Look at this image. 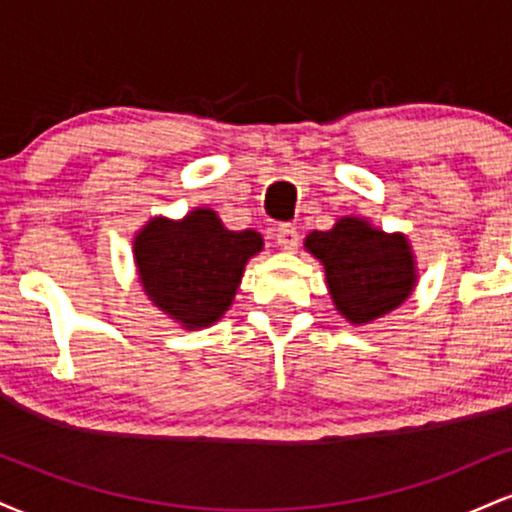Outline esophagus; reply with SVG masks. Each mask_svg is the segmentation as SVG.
I'll return each instance as SVG.
<instances>
[{
	"label": "esophagus",
	"instance_id": "34e87169",
	"mask_svg": "<svg viewBox=\"0 0 512 512\" xmlns=\"http://www.w3.org/2000/svg\"><path fill=\"white\" fill-rule=\"evenodd\" d=\"M274 238H276V243H279V248H284V250H296L298 243H301L298 231L291 226V223H281V226L276 228Z\"/></svg>",
	"mask_w": 512,
	"mask_h": 512
}]
</instances>
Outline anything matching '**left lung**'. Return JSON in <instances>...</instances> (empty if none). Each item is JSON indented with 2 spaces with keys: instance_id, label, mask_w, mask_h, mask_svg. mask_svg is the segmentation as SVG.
I'll list each match as a JSON object with an SVG mask.
<instances>
[{
  "instance_id": "8db88e82",
  "label": "left lung",
  "mask_w": 512,
  "mask_h": 512,
  "mask_svg": "<svg viewBox=\"0 0 512 512\" xmlns=\"http://www.w3.org/2000/svg\"><path fill=\"white\" fill-rule=\"evenodd\" d=\"M305 250L325 264L334 308L351 325H366L402 305L416 284L414 255L404 233H385L358 216L330 231H313Z\"/></svg>"
}]
</instances>
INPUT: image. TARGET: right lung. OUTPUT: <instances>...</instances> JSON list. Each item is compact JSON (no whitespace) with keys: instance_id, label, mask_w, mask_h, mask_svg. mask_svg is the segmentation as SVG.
<instances>
[{"instance_id":"add662e5","label":"right lung","mask_w":512,"mask_h":512,"mask_svg":"<svg viewBox=\"0 0 512 512\" xmlns=\"http://www.w3.org/2000/svg\"><path fill=\"white\" fill-rule=\"evenodd\" d=\"M257 231H228L199 207L180 221L151 219L134 236L146 296L185 330H202L233 303L245 264L262 250Z\"/></svg>"}]
</instances>
